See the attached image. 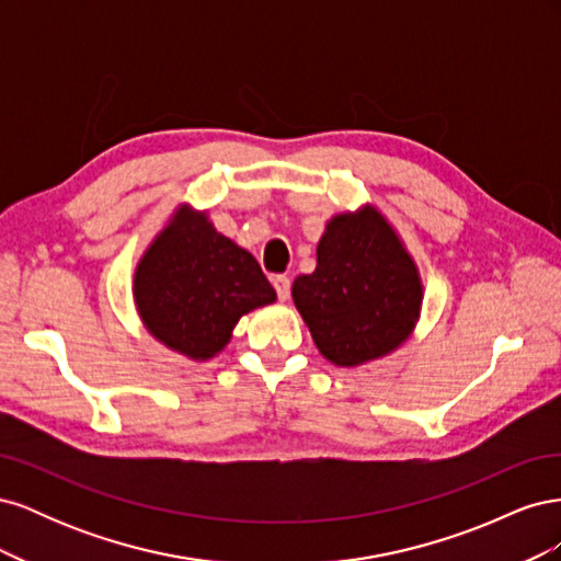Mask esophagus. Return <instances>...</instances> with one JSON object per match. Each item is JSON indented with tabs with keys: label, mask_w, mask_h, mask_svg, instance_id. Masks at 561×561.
<instances>
[{
	"label": "esophagus",
	"mask_w": 561,
	"mask_h": 561,
	"mask_svg": "<svg viewBox=\"0 0 561 561\" xmlns=\"http://www.w3.org/2000/svg\"><path fill=\"white\" fill-rule=\"evenodd\" d=\"M271 283H274V287H276V295H278V299H287V297H290V278H287V276H274V278H271Z\"/></svg>",
	"instance_id": "1"
}]
</instances>
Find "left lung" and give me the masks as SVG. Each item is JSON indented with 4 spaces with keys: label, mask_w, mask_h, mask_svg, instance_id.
Listing matches in <instances>:
<instances>
[{
    "label": "left lung",
    "mask_w": 561,
    "mask_h": 561,
    "mask_svg": "<svg viewBox=\"0 0 561 561\" xmlns=\"http://www.w3.org/2000/svg\"><path fill=\"white\" fill-rule=\"evenodd\" d=\"M421 278L386 219L365 206L330 219L313 274L297 276L293 299L318 351L355 367L398 348L421 309Z\"/></svg>",
    "instance_id": "left-lung-1"
}]
</instances>
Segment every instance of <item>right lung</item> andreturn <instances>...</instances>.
Wrapping results in <instances>:
<instances>
[{"label": "right lung", "mask_w": 561, "mask_h": 561, "mask_svg": "<svg viewBox=\"0 0 561 561\" xmlns=\"http://www.w3.org/2000/svg\"><path fill=\"white\" fill-rule=\"evenodd\" d=\"M133 295L147 330L194 360L213 358L241 316L276 301L257 260L186 206L145 252Z\"/></svg>", "instance_id": "add662e5"}]
</instances>
